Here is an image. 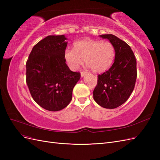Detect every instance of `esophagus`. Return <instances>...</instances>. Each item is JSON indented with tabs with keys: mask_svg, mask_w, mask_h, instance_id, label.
Wrapping results in <instances>:
<instances>
[{
	"mask_svg": "<svg viewBox=\"0 0 160 160\" xmlns=\"http://www.w3.org/2000/svg\"><path fill=\"white\" fill-rule=\"evenodd\" d=\"M86 74H87V72L82 71V72H81V77H83Z\"/></svg>",
	"mask_w": 160,
	"mask_h": 160,
	"instance_id": "1",
	"label": "esophagus"
}]
</instances>
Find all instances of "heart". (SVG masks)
Segmentation results:
<instances>
[{
  "mask_svg": "<svg viewBox=\"0 0 160 160\" xmlns=\"http://www.w3.org/2000/svg\"><path fill=\"white\" fill-rule=\"evenodd\" d=\"M114 47L109 42L85 39L76 42L74 49H67L65 60L72 70H77L85 60L88 67L95 72H102L112 64Z\"/></svg>",
  "mask_w": 160,
  "mask_h": 160,
  "instance_id": "b5f03b06",
  "label": "heart"
}]
</instances>
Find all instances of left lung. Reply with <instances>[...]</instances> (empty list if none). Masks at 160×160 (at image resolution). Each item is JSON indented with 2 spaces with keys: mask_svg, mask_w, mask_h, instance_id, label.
Wrapping results in <instances>:
<instances>
[{
  "mask_svg": "<svg viewBox=\"0 0 160 160\" xmlns=\"http://www.w3.org/2000/svg\"><path fill=\"white\" fill-rule=\"evenodd\" d=\"M99 37L112 44L115 59L108 71L98 76L93 99L101 107L114 109L124 103L133 91L137 78L136 60L129 45L118 37L111 34Z\"/></svg>",
  "mask_w": 160,
  "mask_h": 160,
  "instance_id": "left-lung-1",
  "label": "left lung"
}]
</instances>
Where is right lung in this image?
<instances>
[{"mask_svg": "<svg viewBox=\"0 0 160 160\" xmlns=\"http://www.w3.org/2000/svg\"><path fill=\"white\" fill-rule=\"evenodd\" d=\"M65 35H49L33 47L26 64V81L34 101L51 111L65 108L81 77L67 65Z\"/></svg>", "mask_w": 160, "mask_h": 160, "instance_id": "obj_1", "label": "right lung"}]
</instances>
